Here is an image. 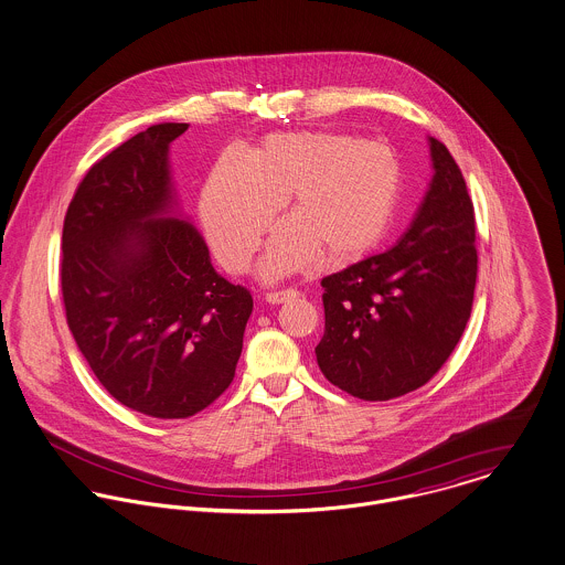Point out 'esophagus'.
I'll return each mask as SVG.
<instances>
[{
	"mask_svg": "<svg viewBox=\"0 0 565 565\" xmlns=\"http://www.w3.org/2000/svg\"><path fill=\"white\" fill-rule=\"evenodd\" d=\"M296 289H278V291H267L265 294V300L269 302V305H282V302H287V300H291V298H296Z\"/></svg>",
	"mask_w": 565,
	"mask_h": 565,
	"instance_id": "34e87169",
	"label": "esophagus"
}]
</instances>
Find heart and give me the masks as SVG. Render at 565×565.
Returning <instances> with one entry per match:
<instances>
[{"instance_id": "1", "label": "heart", "mask_w": 565, "mask_h": 565, "mask_svg": "<svg viewBox=\"0 0 565 565\" xmlns=\"http://www.w3.org/2000/svg\"><path fill=\"white\" fill-rule=\"evenodd\" d=\"M402 163L391 149L348 134H271L257 153L226 151L201 194L209 246L231 271H244L271 215L291 192L294 215L280 222L260 258L278 278L319 253L348 263L393 226L402 201Z\"/></svg>"}]
</instances>
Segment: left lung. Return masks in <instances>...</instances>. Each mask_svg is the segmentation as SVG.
<instances>
[{"label": "left lung", "instance_id": "8db88e82", "mask_svg": "<svg viewBox=\"0 0 565 565\" xmlns=\"http://www.w3.org/2000/svg\"><path fill=\"white\" fill-rule=\"evenodd\" d=\"M434 179L411 228L386 253L321 280V373L364 402L427 384L456 350L477 282L475 209L449 149L429 138Z\"/></svg>", "mask_w": 565, "mask_h": 565}]
</instances>
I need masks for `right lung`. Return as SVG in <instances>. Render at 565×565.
<instances>
[{
    "instance_id": "1",
    "label": "right lung",
    "mask_w": 565,
    "mask_h": 565,
    "mask_svg": "<svg viewBox=\"0 0 565 565\" xmlns=\"http://www.w3.org/2000/svg\"><path fill=\"white\" fill-rule=\"evenodd\" d=\"M190 125L161 122L99 159L64 215L66 323L105 391L153 418H188L233 382L253 312L222 278L201 233L170 217L168 147Z\"/></svg>"
}]
</instances>
